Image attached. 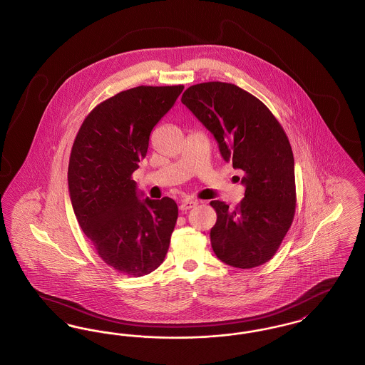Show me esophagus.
<instances>
[{"instance_id":"esophagus-1","label":"esophagus","mask_w":365,"mask_h":365,"mask_svg":"<svg viewBox=\"0 0 365 365\" xmlns=\"http://www.w3.org/2000/svg\"><path fill=\"white\" fill-rule=\"evenodd\" d=\"M198 204V201L197 200H191V198H185L182 202H180V210L182 212H186V210H189V209L194 208L195 205Z\"/></svg>"}]
</instances>
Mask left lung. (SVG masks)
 <instances>
[{
    "label": "left lung",
    "instance_id": "1",
    "mask_svg": "<svg viewBox=\"0 0 365 365\" xmlns=\"http://www.w3.org/2000/svg\"><path fill=\"white\" fill-rule=\"evenodd\" d=\"M182 104L213 134L246 187L234 209L223 201L210 202L217 215L212 249L235 268L262 265L275 256L294 219V157L287 135L259 98L232 83L190 86Z\"/></svg>",
    "mask_w": 365,
    "mask_h": 365
}]
</instances>
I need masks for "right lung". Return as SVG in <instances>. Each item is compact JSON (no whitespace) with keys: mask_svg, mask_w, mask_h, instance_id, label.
I'll return each mask as SVG.
<instances>
[{"mask_svg":"<svg viewBox=\"0 0 365 365\" xmlns=\"http://www.w3.org/2000/svg\"><path fill=\"white\" fill-rule=\"evenodd\" d=\"M185 86H138L97 105L73 140L71 202L98 256L115 271L143 277L165 259L178 219L173 198L139 200L133 173L149 137Z\"/></svg>","mask_w":365,"mask_h":365,"instance_id":"right-lung-1","label":"right lung"}]
</instances>
